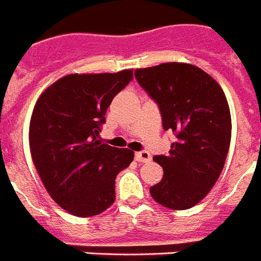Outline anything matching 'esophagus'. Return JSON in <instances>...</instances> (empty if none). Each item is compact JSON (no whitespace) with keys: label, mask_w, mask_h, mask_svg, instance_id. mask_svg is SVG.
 <instances>
[{"label":"esophagus","mask_w":261,"mask_h":261,"mask_svg":"<svg viewBox=\"0 0 261 261\" xmlns=\"http://www.w3.org/2000/svg\"><path fill=\"white\" fill-rule=\"evenodd\" d=\"M135 158H136V161H139V162H149L150 160H152V157H150V153L146 152V150L137 152L135 154Z\"/></svg>","instance_id":"obj_1"}]
</instances>
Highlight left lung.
Returning <instances> with one entry per match:
<instances>
[{"mask_svg": "<svg viewBox=\"0 0 261 261\" xmlns=\"http://www.w3.org/2000/svg\"><path fill=\"white\" fill-rule=\"evenodd\" d=\"M135 76L158 104L165 130L175 135L169 154L153 157L164 177L150 188V195L171 210H188L208 194L223 170L231 141L226 95L193 64L137 68Z\"/></svg>", "mask_w": 261, "mask_h": 261, "instance_id": "left-lung-1", "label": "left lung"}]
</instances>
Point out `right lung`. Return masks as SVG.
Returning a JSON list of instances; mask_svg holds the SVG:
<instances>
[{"instance_id": "1", "label": "right lung", "mask_w": 261, "mask_h": 261, "mask_svg": "<svg viewBox=\"0 0 261 261\" xmlns=\"http://www.w3.org/2000/svg\"><path fill=\"white\" fill-rule=\"evenodd\" d=\"M133 79L132 70L71 73L44 90L31 115L34 166L51 198L75 217L90 218L115 202V179L135 153L99 140L107 108Z\"/></svg>"}]
</instances>
